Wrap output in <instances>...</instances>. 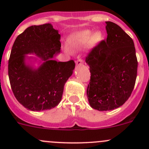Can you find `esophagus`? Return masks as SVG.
Here are the masks:
<instances>
[{
	"label": "esophagus",
	"mask_w": 149,
	"mask_h": 149,
	"mask_svg": "<svg viewBox=\"0 0 149 149\" xmlns=\"http://www.w3.org/2000/svg\"><path fill=\"white\" fill-rule=\"evenodd\" d=\"M84 61L83 59H81V58H79V59H78L77 61H76V63L77 65H82L84 64Z\"/></svg>",
	"instance_id": "34e87169"
}]
</instances>
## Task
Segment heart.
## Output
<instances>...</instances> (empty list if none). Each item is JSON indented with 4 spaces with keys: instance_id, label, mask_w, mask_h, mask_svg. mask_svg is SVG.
<instances>
[{
    "instance_id": "heart-1",
    "label": "heart",
    "mask_w": 149,
    "mask_h": 149,
    "mask_svg": "<svg viewBox=\"0 0 149 149\" xmlns=\"http://www.w3.org/2000/svg\"><path fill=\"white\" fill-rule=\"evenodd\" d=\"M103 35L101 31H96L91 34L90 30H84L75 33L70 37L69 42L72 47H81L88 43L90 46H95L102 40Z\"/></svg>"
}]
</instances>
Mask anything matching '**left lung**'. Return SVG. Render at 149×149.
Returning a JSON list of instances; mask_svg holds the SVG:
<instances>
[{
  "instance_id": "obj_1",
  "label": "left lung",
  "mask_w": 149,
  "mask_h": 149,
  "mask_svg": "<svg viewBox=\"0 0 149 149\" xmlns=\"http://www.w3.org/2000/svg\"><path fill=\"white\" fill-rule=\"evenodd\" d=\"M105 23L106 41L102 40L86 57L91 73L87 97L90 106L99 111L122 106L131 95L137 77L133 40L118 24Z\"/></svg>"
}]
</instances>
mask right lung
Instances as JSON below:
<instances>
[{
    "instance_id": "right-lung-1",
    "label": "right lung",
    "mask_w": 149,
    "mask_h": 149,
    "mask_svg": "<svg viewBox=\"0 0 149 149\" xmlns=\"http://www.w3.org/2000/svg\"><path fill=\"white\" fill-rule=\"evenodd\" d=\"M60 39L58 30L45 24L26 29L13 43L8 66L10 87L18 102L29 110H47L61 101L75 62L52 60L60 52ZM29 53H35L45 62L37 69L26 66L25 55Z\"/></svg>"
}]
</instances>
